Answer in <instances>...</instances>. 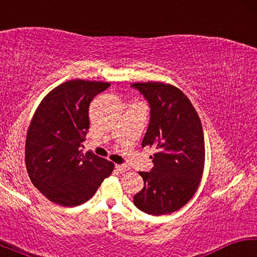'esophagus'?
Returning a JSON list of instances; mask_svg holds the SVG:
<instances>
[{
    "label": "esophagus",
    "instance_id": "1",
    "mask_svg": "<svg viewBox=\"0 0 257 257\" xmlns=\"http://www.w3.org/2000/svg\"><path fill=\"white\" fill-rule=\"evenodd\" d=\"M115 169L119 172H125L128 170V167H127V165H123V164H115Z\"/></svg>",
    "mask_w": 257,
    "mask_h": 257
}]
</instances>
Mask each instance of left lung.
Wrapping results in <instances>:
<instances>
[{"mask_svg": "<svg viewBox=\"0 0 257 257\" xmlns=\"http://www.w3.org/2000/svg\"><path fill=\"white\" fill-rule=\"evenodd\" d=\"M151 108L142 146L154 147L150 172H139L144 188L134 196L139 210L152 215L179 210L194 196L202 179L205 145L201 119L179 88L164 82H136Z\"/></svg>", "mask_w": 257, "mask_h": 257, "instance_id": "1", "label": "left lung"}]
</instances>
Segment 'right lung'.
<instances>
[{"instance_id":"obj_1","label":"right lung","mask_w":257,"mask_h":257,"mask_svg":"<svg viewBox=\"0 0 257 257\" xmlns=\"http://www.w3.org/2000/svg\"><path fill=\"white\" fill-rule=\"evenodd\" d=\"M108 82L73 79L43 98L26 138V168L33 185L62 206L92 198L114 164L80 147L89 129V104Z\"/></svg>"}]
</instances>
